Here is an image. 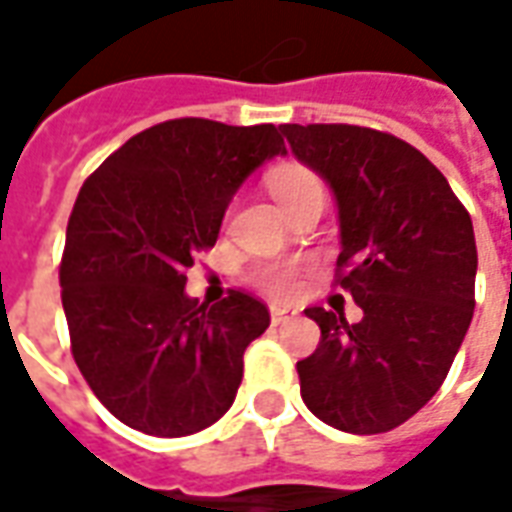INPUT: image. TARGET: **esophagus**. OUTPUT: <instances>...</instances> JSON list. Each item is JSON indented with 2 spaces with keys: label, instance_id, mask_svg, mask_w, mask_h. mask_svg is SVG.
<instances>
[{
  "label": "esophagus",
  "instance_id": "obj_1",
  "mask_svg": "<svg viewBox=\"0 0 512 512\" xmlns=\"http://www.w3.org/2000/svg\"><path fill=\"white\" fill-rule=\"evenodd\" d=\"M293 318H296V310H288V307H271V323H274V326L290 323Z\"/></svg>",
  "mask_w": 512,
  "mask_h": 512
}]
</instances>
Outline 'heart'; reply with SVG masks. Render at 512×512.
I'll list each match as a JSON object with an SVG mask.
<instances>
[{"mask_svg":"<svg viewBox=\"0 0 512 512\" xmlns=\"http://www.w3.org/2000/svg\"><path fill=\"white\" fill-rule=\"evenodd\" d=\"M268 189L277 197V202L290 211L293 205L310 200V197H326V186L323 180L307 167L299 164H288V167H279L271 178H268ZM255 282L260 288L277 296V299H288L299 288V274L293 266H268L260 268L255 274Z\"/></svg>","mask_w":512,"mask_h":512,"instance_id":"1","label":"heart"}]
</instances>
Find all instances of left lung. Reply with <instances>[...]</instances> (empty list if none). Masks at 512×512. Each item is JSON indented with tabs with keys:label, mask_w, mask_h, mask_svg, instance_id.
Segmentation results:
<instances>
[{
	"label": "left lung",
	"mask_w": 512,
	"mask_h": 512,
	"mask_svg": "<svg viewBox=\"0 0 512 512\" xmlns=\"http://www.w3.org/2000/svg\"><path fill=\"white\" fill-rule=\"evenodd\" d=\"M293 156L334 191L337 285L362 321L310 307L321 326L301 359V397L345 433H386L439 392L474 315L472 216L428 158L403 139L345 123L279 126Z\"/></svg>",
	"instance_id": "1"
}]
</instances>
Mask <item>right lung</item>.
<instances>
[{
	"label": "right lung",
	"mask_w": 512,
	"mask_h": 512,
	"mask_svg": "<svg viewBox=\"0 0 512 512\" xmlns=\"http://www.w3.org/2000/svg\"><path fill=\"white\" fill-rule=\"evenodd\" d=\"M279 128L180 117L115 150L76 197L60 263L71 354L95 397L147 436H189L233 406L268 310L244 290L186 296V271L268 158Z\"/></svg>",
	"instance_id": "obj_1"
}]
</instances>
